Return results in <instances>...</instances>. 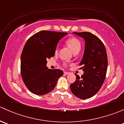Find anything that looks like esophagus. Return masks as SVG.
Wrapping results in <instances>:
<instances>
[{"instance_id":"34e87169","label":"esophagus","mask_w":124,"mask_h":124,"mask_svg":"<svg viewBox=\"0 0 124 124\" xmlns=\"http://www.w3.org/2000/svg\"><path fill=\"white\" fill-rule=\"evenodd\" d=\"M70 74V72H66V71H65L64 72V74L65 75H68V74Z\"/></svg>"}]
</instances>
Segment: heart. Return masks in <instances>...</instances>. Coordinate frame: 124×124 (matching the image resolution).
Returning <instances> with one entry per match:
<instances>
[{"instance_id":"b5f03b06","label":"heart","mask_w":124,"mask_h":124,"mask_svg":"<svg viewBox=\"0 0 124 124\" xmlns=\"http://www.w3.org/2000/svg\"><path fill=\"white\" fill-rule=\"evenodd\" d=\"M66 44L70 47V49H71L73 53L75 52H79L80 50L81 47V45L80 41L76 38H71L66 41ZM56 50V52H57Z\"/></svg>"}]
</instances>
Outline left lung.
Returning <instances> with one entry per match:
<instances>
[{
  "label": "left lung",
  "mask_w": 124,
  "mask_h": 124,
  "mask_svg": "<svg viewBox=\"0 0 124 124\" xmlns=\"http://www.w3.org/2000/svg\"><path fill=\"white\" fill-rule=\"evenodd\" d=\"M73 34L82 37L85 41V49L79 65L84 72L71 84L72 93L81 99H87L96 94L101 88L108 68V56L102 41L97 36L89 32Z\"/></svg>",
  "instance_id": "left-lung-1"
}]
</instances>
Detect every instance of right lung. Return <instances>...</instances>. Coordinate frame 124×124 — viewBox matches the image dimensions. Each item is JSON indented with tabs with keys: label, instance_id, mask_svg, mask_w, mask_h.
I'll list each match as a JSON object with an SVG mask.
<instances>
[{
	"label": "right lung",
	"instance_id": "obj_1",
	"mask_svg": "<svg viewBox=\"0 0 124 124\" xmlns=\"http://www.w3.org/2000/svg\"><path fill=\"white\" fill-rule=\"evenodd\" d=\"M67 32L41 31L31 37L25 45L21 57L23 81L31 93L45 95L53 90L63 72L47 67V59L55 54L59 41Z\"/></svg>",
	"mask_w": 124,
	"mask_h": 124
}]
</instances>
